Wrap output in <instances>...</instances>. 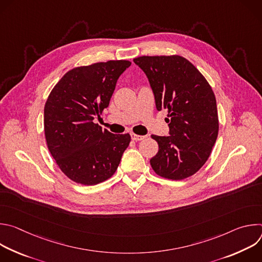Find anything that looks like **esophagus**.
Segmentation results:
<instances>
[{"mask_svg": "<svg viewBox=\"0 0 262 262\" xmlns=\"http://www.w3.org/2000/svg\"><path fill=\"white\" fill-rule=\"evenodd\" d=\"M130 137H132L133 141H141V140H143L145 138L144 136H139V135H136V134H132Z\"/></svg>", "mask_w": 262, "mask_h": 262, "instance_id": "obj_1", "label": "esophagus"}]
</instances>
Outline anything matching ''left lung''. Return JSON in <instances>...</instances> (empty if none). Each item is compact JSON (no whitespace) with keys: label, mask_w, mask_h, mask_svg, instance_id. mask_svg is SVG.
Here are the masks:
<instances>
[{"label":"left lung","mask_w":262,"mask_h":262,"mask_svg":"<svg viewBox=\"0 0 262 262\" xmlns=\"http://www.w3.org/2000/svg\"><path fill=\"white\" fill-rule=\"evenodd\" d=\"M134 62L145 72L158 111H168V137L151 135L159 144L150 160L155 172L168 179L194 175L208 160L219 133L216 101L202 73L185 58L142 56Z\"/></svg>","instance_id":"obj_1"}]
</instances>
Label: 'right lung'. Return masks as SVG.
Returning <instances> with one entry per match:
<instances>
[{
    "label": "right lung",
    "mask_w": 262,
    "mask_h": 262,
    "mask_svg": "<svg viewBox=\"0 0 262 262\" xmlns=\"http://www.w3.org/2000/svg\"><path fill=\"white\" fill-rule=\"evenodd\" d=\"M130 64L111 60L73 68L48 97L45 134L49 150L74 182L94 185L110 178L129 145V134H112L93 120L108 106L117 80Z\"/></svg>",
    "instance_id": "add662e5"
}]
</instances>
